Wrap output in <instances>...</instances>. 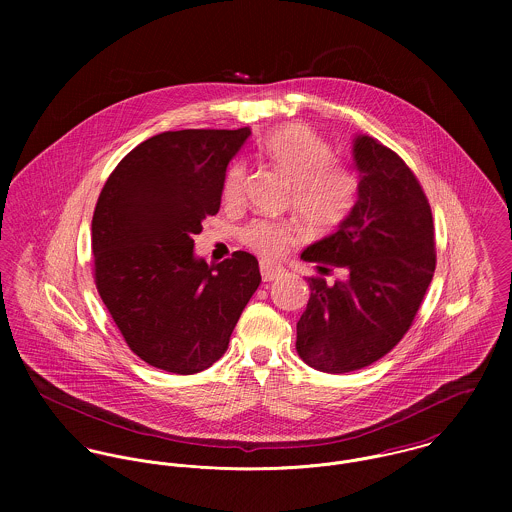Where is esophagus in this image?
Instances as JSON below:
<instances>
[{"label":"esophagus","mask_w":512,"mask_h":512,"mask_svg":"<svg viewBox=\"0 0 512 512\" xmlns=\"http://www.w3.org/2000/svg\"><path fill=\"white\" fill-rule=\"evenodd\" d=\"M260 272H262V280L264 282H272V280H276L282 274V268H276V266H272L268 262H262L260 264Z\"/></svg>","instance_id":"1"}]
</instances>
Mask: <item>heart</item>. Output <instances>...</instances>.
<instances>
[{"instance_id": "1", "label": "heart", "mask_w": 512, "mask_h": 512, "mask_svg": "<svg viewBox=\"0 0 512 512\" xmlns=\"http://www.w3.org/2000/svg\"><path fill=\"white\" fill-rule=\"evenodd\" d=\"M270 163L293 185L292 203L299 219L319 230H331L345 222L359 199V177L335 161L333 147L301 126H286L262 144ZM246 167L236 163L228 169L222 185L224 203L240 199ZM295 230L286 222L254 220L242 230V240L264 256H280L295 240Z\"/></svg>"}]
</instances>
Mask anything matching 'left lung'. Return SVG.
Segmentation results:
<instances>
[{
    "label": "left lung",
    "mask_w": 512,
    "mask_h": 512,
    "mask_svg": "<svg viewBox=\"0 0 512 512\" xmlns=\"http://www.w3.org/2000/svg\"><path fill=\"white\" fill-rule=\"evenodd\" d=\"M359 199L337 232L307 246L319 272L343 268L345 280L307 278L309 301L297 321V355L321 372L343 374L376 363L410 329L436 270L430 203L412 169L370 136L353 144Z\"/></svg>",
    "instance_id": "1"
}]
</instances>
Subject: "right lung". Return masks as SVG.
Instances as JSON below:
<instances>
[{"label":"right lung","mask_w":512,"mask_h":512,"mask_svg":"<svg viewBox=\"0 0 512 512\" xmlns=\"http://www.w3.org/2000/svg\"><path fill=\"white\" fill-rule=\"evenodd\" d=\"M240 130L163 132L110 173L92 217L94 282L128 347L147 365L195 374L228 349L262 278L248 252L209 266L193 252L217 215Z\"/></svg>","instance_id":"add662e5"}]
</instances>
